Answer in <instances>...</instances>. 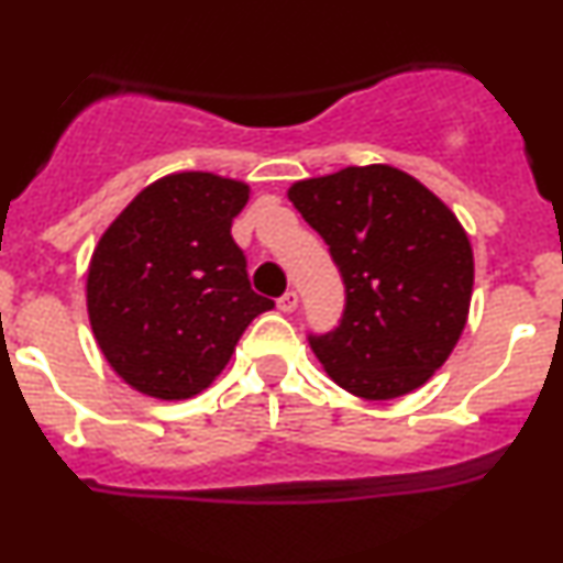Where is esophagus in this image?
<instances>
[{
	"mask_svg": "<svg viewBox=\"0 0 563 563\" xmlns=\"http://www.w3.org/2000/svg\"><path fill=\"white\" fill-rule=\"evenodd\" d=\"M296 307H299V294H296V290H286V294L277 299V309H280V312H294Z\"/></svg>",
	"mask_w": 563,
	"mask_h": 563,
	"instance_id": "obj_1",
	"label": "esophagus"
}]
</instances>
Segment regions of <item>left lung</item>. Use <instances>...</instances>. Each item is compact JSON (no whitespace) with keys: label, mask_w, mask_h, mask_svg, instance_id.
<instances>
[{"label":"left lung","mask_w":563,"mask_h":563,"mask_svg":"<svg viewBox=\"0 0 563 563\" xmlns=\"http://www.w3.org/2000/svg\"><path fill=\"white\" fill-rule=\"evenodd\" d=\"M288 198L344 277L339 328L309 335L341 389L394 399L444 365L468 320L474 251L429 187L386 164L294 183Z\"/></svg>","instance_id":"8db88e82"}]
</instances>
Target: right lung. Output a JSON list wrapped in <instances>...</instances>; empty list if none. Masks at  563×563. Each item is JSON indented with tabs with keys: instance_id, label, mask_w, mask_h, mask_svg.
Returning a JSON list of instances; mask_svg holds the SVG:
<instances>
[{
	"instance_id": "right-lung-1",
	"label": "right lung",
	"mask_w": 563,
	"mask_h": 563,
	"mask_svg": "<svg viewBox=\"0 0 563 563\" xmlns=\"http://www.w3.org/2000/svg\"><path fill=\"white\" fill-rule=\"evenodd\" d=\"M249 185L211 172L161 177L102 232L87 273L97 346L132 389L190 399L230 363L256 314L232 219Z\"/></svg>"
}]
</instances>
